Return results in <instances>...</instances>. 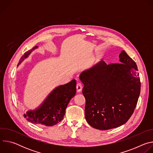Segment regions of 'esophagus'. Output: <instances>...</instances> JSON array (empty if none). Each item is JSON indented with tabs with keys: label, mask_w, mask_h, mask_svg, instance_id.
Listing matches in <instances>:
<instances>
[{
	"label": "esophagus",
	"mask_w": 153,
	"mask_h": 153,
	"mask_svg": "<svg viewBox=\"0 0 153 153\" xmlns=\"http://www.w3.org/2000/svg\"><path fill=\"white\" fill-rule=\"evenodd\" d=\"M82 88H83V86H82V85L80 83H78L76 85V90H77V92L78 93H80L82 91Z\"/></svg>",
	"instance_id": "esophagus-1"
}]
</instances>
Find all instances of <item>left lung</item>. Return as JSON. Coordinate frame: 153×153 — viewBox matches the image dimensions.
I'll return each mask as SVG.
<instances>
[{"instance_id": "8db88e82", "label": "left lung", "mask_w": 153, "mask_h": 153, "mask_svg": "<svg viewBox=\"0 0 153 153\" xmlns=\"http://www.w3.org/2000/svg\"><path fill=\"white\" fill-rule=\"evenodd\" d=\"M119 63L107 65L101 60L79 78L86 100V120L92 127L107 130L125 123L132 116L140 93L136 62L125 51Z\"/></svg>"}]
</instances>
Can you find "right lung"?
Returning a JSON list of instances; mask_svg holds the SVG:
<instances>
[{
  "mask_svg": "<svg viewBox=\"0 0 153 153\" xmlns=\"http://www.w3.org/2000/svg\"><path fill=\"white\" fill-rule=\"evenodd\" d=\"M37 48L36 46L25 52L20 58L17 66ZM76 93V81L73 79L67 84L56 87L37 108L28 111L24 114V117L34 124L46 126L55 125L63 119L65 110Z\"/></svg>",
  "mask_w": 153,
  "mask_h": 153,
  "instance_id": "obj_1",
  "label": "right lung"
}]
</instances>
